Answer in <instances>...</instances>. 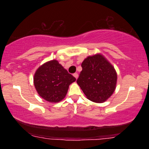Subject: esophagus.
I'll return each instance as SVG.
<instances>
[{"label":"esophagus","mask_w":149,"mask_h":149,"mask_svg":"<svg viewBox=\"0 0 149 149\" xmlns=\"http://www.w3.org/2000/svg\"><path fill=\"white\" fill-rule=\"evenodd\" d=\"M73 76L76 78V79L78 78V74H77V73H74V74H73Z\"/></svg>","instance_id":"1"}]
</instances>
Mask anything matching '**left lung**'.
I'll list each match as a JSON object with an SVG mask.
<instances>
[{"mask_svg": "<svg viewBox=\"0 0 149 149\" xmlns=\"http://www.w3.org/2000/svg\"><path fill=\"white\" fill-rule=\"evenodd\" d=\"M77 83L89 100L102 103L113 94L117 83L113 66L102 56H89L83 61Z\"/></svg>", "mask_w": 149, "mask_h": 149, "instance_id": "left-lung-1", "label": "left lung"}]
</instances>
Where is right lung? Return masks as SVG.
I'll return each mask as SVG.
<instances>
[{
    "label": "right lung",
    "mask_w": 149,
    "mask_h": 149,
    "mask_svg": "<svg viewBox=\"0 0 149 149\" xmlns=\"http://www.w3.org/2000/svg\"><path fill=\"white\" fill-rule=\"evenodd\" d=\"M75 81L76 79L57 60L42 65L34 77V84L38 93L49 102H58L64 99L69 85Z\"/></svg>",
    "instance_id": "add662e5"
}]
</instances>
